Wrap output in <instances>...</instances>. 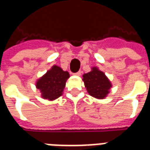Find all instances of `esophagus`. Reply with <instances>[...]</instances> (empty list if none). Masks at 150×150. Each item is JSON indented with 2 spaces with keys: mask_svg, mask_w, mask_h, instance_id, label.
Returning a JSON list of instances; mask_svg holds the SVG:
<instances>
[{
  "mask_svg": "<svg viewBox=\"0 0 150 150\" xmlns=\"http://www.w3.org/2000/svg\"><path fill=\"white\" fill-rule=\"evenodd\" d=\"M74 75H76V76H81V71H78L76 72V73H75V74H74Z\"/></svg>",
  "mask_w": 150,
  "mask_h": 150,
  "instance_id": "34e87169",
  "label": "esophagus"
}]
</instances>
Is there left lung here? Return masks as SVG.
Listing matches in <instances>:
<instances>
[{"mask_svg":"<svg viewBox=\"0 0 150 150\" xmlns=\"http://www.w3.org/2000/svg\"><path fill=\"white\" fill-rule=\"evenodd\" d=\"M83 81L89 94L98 99L105 98L109 93L111 83L102 71L97 67L83 75Z\"/></svg>","mask_w":150,"mask_h":150,"instance_id":"1","label":"left lung"}]
</instances>
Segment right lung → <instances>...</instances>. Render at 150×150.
<instances>
[{"label": "right lung", "instance_id": "add662e5", "mask_svg": "<svg viewBox=\"0 0 150 150\" xmlns=\"http://www.w3.org/2000/svg\"><path fill=\"white\" fill-rule=\"evenodd\" d=\"M69 77L67 71H63L60 67L53 66L51 69L39 79L36 83V87L42 93L44 99L53 100L63 94L66 86L67 80Z\"/></svg>", "mask_w": 150, "mask_h": 150}]
</instances>
